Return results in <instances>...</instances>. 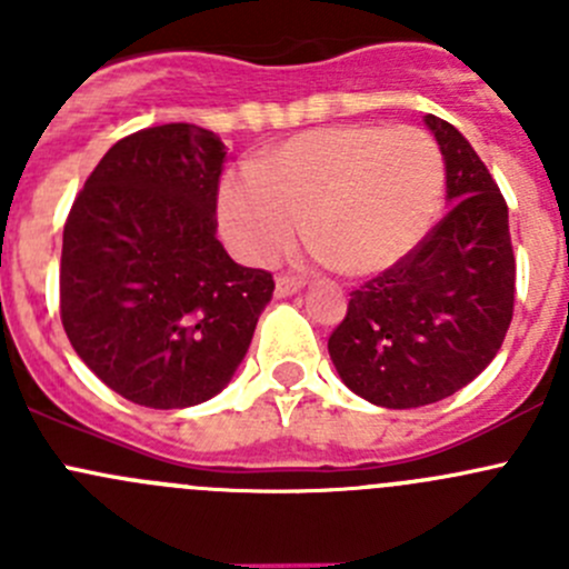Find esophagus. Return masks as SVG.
<instances>
[{"instance_id": "1", "label": "esophagus", "mask_w": 569, "mask_h": 569, "mask_svg": "<svg viewBox=\"0 0 569 569\" xmlns=\"http://www.w3.org/2000/svg\"><path fill=\"white\" fill-rule=\"evenodd\" d=\"M300 289H302V278H295V274H278V280H274V295L278 297H291Z\"/></svg>"}]
</instances>
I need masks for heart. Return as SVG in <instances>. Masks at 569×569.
Wrapping results in <instances>:
<instances>
[{
  "mask_svg": "<svg viewBox=\"0 0 569 569\" xmlns=\"http://www.w3.org/2000/svg\"><path fill=\"white\" fill-rule=\"evenodd\" d=\"M443 157L421 129L330 126L295 137L256 170L222 178L217 217L250 263L272 261L306 220L311 248L343 274H375L410 256L443 198Z\"/></svg>",
  "mask_w": 569,
  "mask_h": 569,
  "instance_id": "1",
  "label": "heart"
}]
</instances>
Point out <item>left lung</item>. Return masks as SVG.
I'll return each mask as SVG.
<instances>
[{
  "mask_svg": "<svg viewBox=\"0 0 569 569\" xmlns=\"http://www.w3.org/2000/svg\"><path fill=\"white\" fill-rule=\"evenodd\" d=\"M427 126L451 209L410 256L349 295L327 341L343 386L391 410L432 405L479 377L515 311L507 200L455 126L435 114Z\"/></svg>",
  "mask_w": 569,
  "mask_h": 569,
  "instance_id": "obj_1",
  "label": "left lung"
}]
</instances>
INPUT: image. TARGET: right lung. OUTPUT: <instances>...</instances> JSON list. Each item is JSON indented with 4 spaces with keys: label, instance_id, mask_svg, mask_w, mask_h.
<instances>
[{
    "label": "right lung",
    "instance_id": "right-lung-1",
    "mask_svg": "<svg viewBox=\"0 0 569 569\" xmlns=\"http://www.w3.org/2000/svg\"><path fill=\"white\" fill-rule=\"evenodd\" d=\"M226 146L164 123L114 142L68 211L60 319L88 369L134 405L176 410L228 386L274 280L217 233Z\"/></svg>",
    "mask_w": 569,
    "mask_h": 569
}]
</instances>
